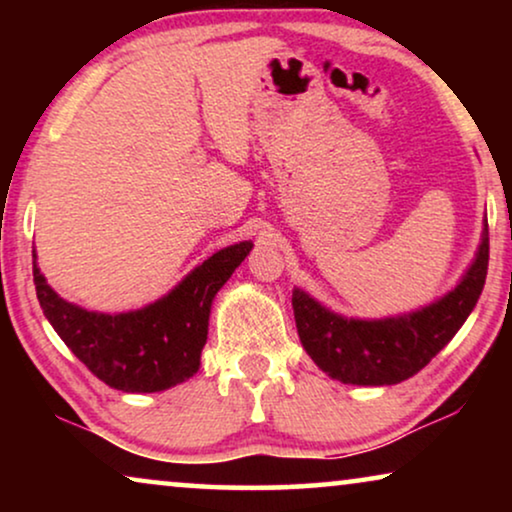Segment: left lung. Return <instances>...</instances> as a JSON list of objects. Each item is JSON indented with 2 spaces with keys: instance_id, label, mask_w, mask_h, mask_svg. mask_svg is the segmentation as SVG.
Listing matches in <instances>:
<instances>
[{
  "instance_id": "8db88e82",
  "label": "left lung",
  "mask_w": 512,
  "mask_h": 512,
  "mask_svg": "<svg viewBox=\"0 0 512 512\" xmlns=\"http://www.w3.org/2000/svg\"><path fill=\"white\" fill-rule=\"evenodd\" d=\"M489 233L485 228L475 261L461 282L436 303L389 319H345L305 291L293 289V314L300 342L328 377L361 387L398 384L417 375L478 303L487 277Z\"/></svg>"
}]
</instances>
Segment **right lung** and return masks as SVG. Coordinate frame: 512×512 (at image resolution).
Wrapping results in <instances>:
<instances>
[{
  "mask_svg": "<svg viewBox=\"0 0 512 512\" xmlns=\"http://www.w3.org/2000/svg\"><path fill=\"white\" fill-rule=\"evenodd\" d=\"M254 244L240 242L209 256L165 298L135 312L102 314L67 303L46 284L34 254V284L55 333L111 389L151 394L198 373L207 342L209 310Z\"/></svg>",
  "mask_w": 512,
  "mask_h": 512,
  "instance_id": "add662e5",
  "label": "right lung"
}]
</instances>
